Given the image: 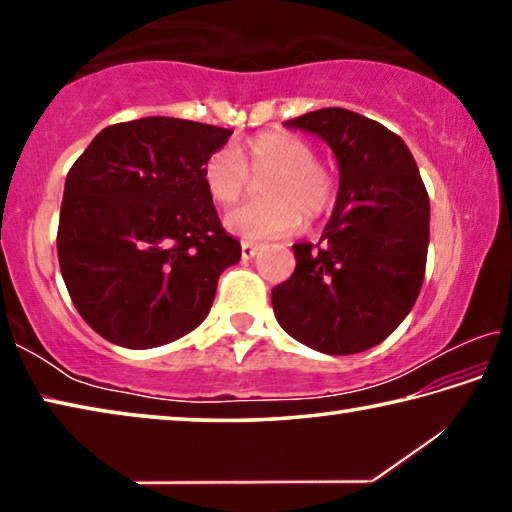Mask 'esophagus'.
Here are the masks:
<instances>
[{"instance_id":"34e87169","label":"esophagus","mask_w":512,"mask_h":512,"mask_svg":"<svg viewBox=\"0 0 512 512\" xmlns=\"http://www.w3.org/2000/svg\"><path fill=\"white\" fill-rule=\"evenodd\" d=\"M259 246L253 244V241H241V257L244 259H253L257 255Z\"/></svg>"}]
</instances>
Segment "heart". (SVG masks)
I'll return each instance as SVG.
<instances>
[{
	"mask_svg": "<svg viewBox=\"0 0 512 512\" xmlns=\"http://www.w3.org/2000/svg\"><path fill=\"white\" fill-rule=\"evenodd\" d=\"M241 155L225 146L212 153L203 164V185L212 203L219 207L235 205L248 192L250 178H264L259 194L264 201H253L225 214V228L244 241L280 239L300 228V221L314 223L332 210L336 180L325 164L316 160L314 144L289 131H262L250 137Z\"/></svg>",
	"mask_w": 512,
	"mask_h": 512,
	"instance_id": "1",
	"label": "heart"
}]
</instances>
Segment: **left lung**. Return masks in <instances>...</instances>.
<instances>
[{
    "label": "left lung",
    "instance_id": "8db88e82",
    "mask_svg": "<svg viewBox=\"0 0 512 512\" xmlns=\"http://www.w3.org/2000/svg\"><path fill=\"white\" fill-rule=\"evenodd\" d=\"M339 162V194L320 241L293 246L296 271L271 293L277 323L323 354H357L413 309L429 248V196L409 146L379 121L323 108L284 121Z\"/></svg>",
    "mask_w": 512,
    "mask_h": 512
}]
</instances>
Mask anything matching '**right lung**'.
I'll list each match as a JSON object with an SVG mask.
<instances>
[{"mask_svg": "<svg viewBox=\"0 0 512 512\" xmlns=\"http://www.w3.org/2000/svg\"><path fill=\"white\" fill-rule=\"evenodd\" d=\"M230 135L144 117L103 128L72 164L60 205V273L74 307L106 341L158 348L210 314L219 275L241 259L203 185V164Z\"/></svg>", "mask_w": 512, "mask_h": 512, "instance_id": "obj_1", "label": "right lung"}]
</instances>
